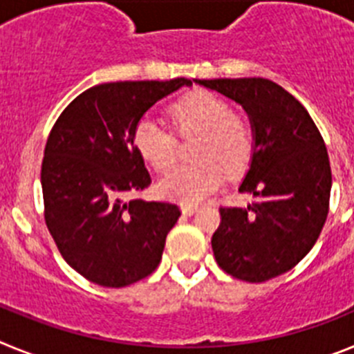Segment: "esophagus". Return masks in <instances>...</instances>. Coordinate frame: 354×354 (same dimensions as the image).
<instances>
[{
    "label": "esophagus",
    "instance_id": "obj_1",
    "mask_svg": "<svg viewBox=\"0 0 354 354\" xmlns=\"http://www.w3.org/2000/svg\"><path fill=\"white\" fill-rule=\"evenodd\" d=\"M180 209H183V214H186V216H192V214H195L196 212V205H193V204H183L180 205Z\"/></svg>",
    "mask_w": 354,
    "mask_h": 354
}]
</instances>
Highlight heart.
I'll use <instances>...</instances> for the list:
<instances>
[{
  "mask_svg": "<svg viewBox=\"0 0 354 354\" xmlns=\"http://www.w3.org/2000/svg\"><path fill=\"white\" fill-rule=\"evenodd\" d=\"M168 117L177 133L187 138L200 134L193 165H180L156 184L161 196L193 204L220 187L225 177L239 175L250 167L257 131L252 117L234 111L230 102L207 90H195L168 106ZM134 149L154 170L162 171L177 158L174 131L149 117L140 118L133 131Z\"/></svg>",
  "mask_w": 354,
  "mask_h": 354,
  "instance_id": "1",
  "label": "heart"
}]
</instances>
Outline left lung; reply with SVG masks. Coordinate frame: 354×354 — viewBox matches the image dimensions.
Wrapping results in <instances>:
<instances>
[{"mask_svg":"<svg viewBox=\"0 0 354 354\" xmlns=\"http://www.w3.org/2000/svg\"><path fill=\"white\" fill-rule=\"evenodd\" d=\"M195 83L239 102L255 124V156L239 192L257 196V202L246 209L220 207L211 245L225 273L266 282L292 270L323 230L331 192L326 145L301 102L273 81Z\"/></svg>","mask_w":354,"mask_h":354,"instance_id":"8db88e82","label":"left lung"}]
</instances>
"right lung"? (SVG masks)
Segmentation results:
<instances>
[{"mask_svg":"<svg viewBox=\"0 0 354 354\" xmlns=\"http://www.w3.org/2000/svg\"><path fill=\"white\" fill-rule=\"evenodd\" d=\"M184 84L192 80L97 84L62 111L49 133L40 171L44 220L65 262L97 286H131L161 262L180 209L127 200L152 183L133 131L150 106Z\"/></svg>","mask_w":354,"mask_h":354,"instance_id":"obj_1","label":"right lung"}]
</instances>
